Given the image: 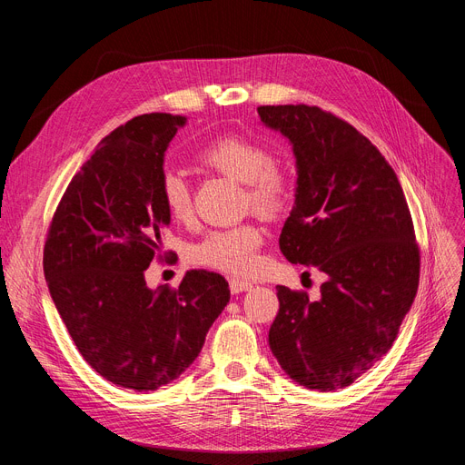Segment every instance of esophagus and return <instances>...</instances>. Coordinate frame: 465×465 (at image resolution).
<instances>
[{
  "mask_svg": "<svg viewBox=\"0 0 465 465\" xmlns=\"http://www.w3.org/2000/svg\"><path fill=\"white\" fill-rule=\"evenodd\" d=\"M252 288V282L251 281H245V279H237V277H232L230 279V290L232 294H241V292H247Z\"/></svg>",
  "mask_w": 465,
  "mask_h": 465,
  "instance_id": "34e87169",
  "label": "esophagus"
}]
</instances>
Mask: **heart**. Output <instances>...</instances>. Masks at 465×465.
<instances>
[{"label": "heart", "mask_w": 465, "mask_h": 465, "mask_svg": "<svg viewBox=\"0 0 465 465\" xmlns=\"http://www.w3.org/2000/svg\"><path fill=\"white\" fill-rule=\"evenodd\" d=\"M200 162L239 183H245L247 202L262 214H277L294 195L292 169L272 158L265 144L242 137L226 135L205 144ZM160 195L169 216L179 223L192 214V195L186 179L175 169H165L160 181ZM263 230L252 223L209 232L192 249V260L232 275H249L258 265V251Z\"/></svg>", "instance_id": "obj_1"}]
</instances>
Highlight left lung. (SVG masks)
<instances>
[{"label": "left lung", "instance_id": "1", "mask_svg": "<svg viewBox=\"0 0 465 465\" xmlns=\"http://www.w3.org/2000/svg\"><path fill=\"white\" fill-rule=\"evenodd\" d=\"M258 114L292 143L298 167L281 252L328 277L316 302L277 286L270 349L290 379L330 392L392 349L419 288L412 218L394 169L349 122L314 105H262Z\"/></svg>", "mask_w": 465, "mask_h": 465}]
</instances>
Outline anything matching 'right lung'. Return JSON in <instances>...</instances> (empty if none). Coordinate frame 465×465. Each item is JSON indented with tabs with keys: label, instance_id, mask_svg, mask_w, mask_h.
Here are the masks:
<instances>
[{
	"label": "right lung",
	"instance_id": "obj_1",
	"mask_svg": "<svg viewBox=\"0 0 465 465\" xmlns=\"http://www.w3.org/2000/svg\"><path fill=\"white\" fill-rule=\"evenodd\" d=\"M186 116L151 113L111 132L71 179L48 228L43 272L90 368L149 392L198 358L230 302L223 275L192 270L151 290L144 270L171 216L160 195L163 154Z\"/></svg>",
	"mask_w": 465,
	"mask_h": 465
}]
</instances>
